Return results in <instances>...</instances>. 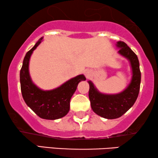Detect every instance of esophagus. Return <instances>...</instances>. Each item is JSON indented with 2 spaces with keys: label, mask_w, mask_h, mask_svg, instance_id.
Segmentation results:
<instances>
[{
  "label": "esophagus",
  "mask_w": 158,
  "mask_h": 158,
  "mask_svg": "<svg viewBox=\"0 0 158 158\" xmlns=\"http://www.w3.org/2000/svg\"><path fill=\"white\" fill-rule=\"evenodd\" d=\"M85 74L86 77L88 78L92 75V71H90V70H86V71H85Z\"/></svg>",
  "instance_id": "esophagus-1"
}]
</instances>
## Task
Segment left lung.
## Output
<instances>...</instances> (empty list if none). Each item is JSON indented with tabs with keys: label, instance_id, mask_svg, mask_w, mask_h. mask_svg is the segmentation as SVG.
Instances as JSON below:
<instances>
[{
	"label": "left lung",
	"instance_id": "obj_1",
	"mask_svg": "<svg viewBox=\"0 0 158 158\" xmlns=\"http://www.w3.org/2000/svg\"><path fill=\"white\" fill-rule=\"evenodd\" d=\"M118 52L130 61L132 69V79L127 88L118 94H103L100 93L91 81L89 98L93 111L103 118L112 119L123 116L129 110L136 101L141 84V71L137 55L123 41H117Z\"/></svg>",
	"mask_w": 158,
	"mask_h": 158
}]
</instances>
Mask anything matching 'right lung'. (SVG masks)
I'll return each instance as SVG.
<instances>
[{"instance_id": "obj_1", "label": "right lung", "mask_w": 158, "mask_h": 158, "mask_svg": "<svg viewBox=\"0 0 158 158\" xmlns=\"http://www.w3.org/2000/svg\"><path fill=\"white\" fill-rule=\"evenodd\" d=\"M41 37L31 50L26 53L20 70V85L23 99L39 117L57 119L63 117L70 109V101L77 88L78 84L86 80L83 74L78 75L51 90H42L31 80L29 73V61L33 52L41 42Z\"/></svg>"}]
</instances>
